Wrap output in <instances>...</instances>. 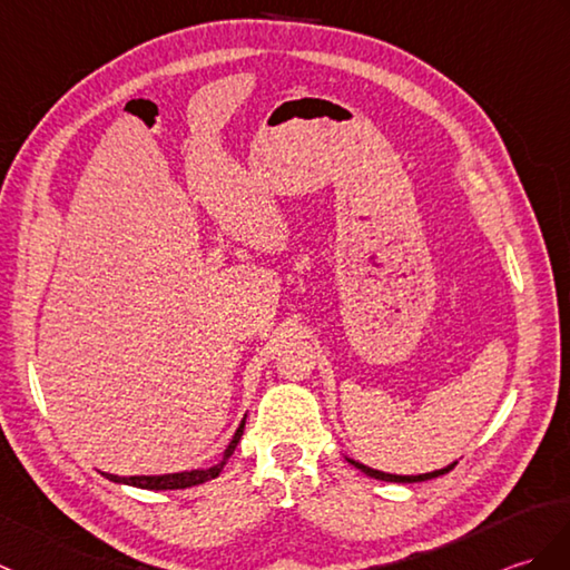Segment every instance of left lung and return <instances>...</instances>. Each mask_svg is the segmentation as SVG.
Here are the masks:
<instances>
[{
	"label": "left lung",
	"instance_id": "left-lung-1",
	"mask_svg": "<svg viewBox=\"0 0 570 570\" xmlns=\"http://www.w3.org/2000/svg\"><path fill=\"white\" fill-rule=\"evenodd\" d=\"M345 459L350 461V464H352L354 469H360L362 473L372 475V479H379V481H389V483H420V481H430V479H436V475L449 473V471H452V469L456 466V461H454V464H449V466H444V469H436V471H430V473L399 475V473H386V471H379V469H372V466H364V464H360V461H354V459H350V456H345Z\"/></svg>",
	"mask_w": 570,
	"mask_h": 570
}]
</instances>
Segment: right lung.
<instances>
[{"label": "right lung", "instance_id": "add662e5", "mask_svg": "<svg viewBox=\"0 0 570 570\" xmlns=\"http://www.w3.org/2000/svg\"><path fill=\"white\" fill-rule=\"evenodd\" d=\"M245 417H247V415H245ZM245 417L240 420V425H237L230 444L225 446V452H223V456H220V461H218L216 466L191 469V471H177V473H163V475H114V473H106V471H101V475H104V479L114 481V483L145 488V491H181V488H191V485H198V483L214 481V479H218V475H220L223 466L228 464V459L233 456L237 442H240L243 430H245Z\"/></svg>", "mask_w": 570, "mask_h": 570}]
</instances>
